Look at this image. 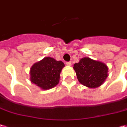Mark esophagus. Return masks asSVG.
<instances>
[{
    "label": "esophagus",
    "mask_w": 127,
    "mask_h": 127,
    "mask_svg": "<svg viewBox=\"0 0 127 127\" xmlns=\"http://www.w3.org/2000/svg\"><path fill=\"white\" fill-rule=\"evenodd\" d=\"M66 64L68 65V66H71V62L69 61V62H66Z\"/></svg>",
    "instance_id": "esophagus-1"
}]
</instances>
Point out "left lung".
Here are the masks:
<instances>
[{
    "label": "left lung",
    "instance_id": "8db88e82",
    "mask_svg": "<svg viewBox=\"0 0 127 127\" xmlns=\"http://www.w3.org/2000/svg\"><path fill=\"white\" fill-rule=\"evenodd\" d=\"M78 81L86 87L95 88L103 83L108 76V67L103 63L83 58L74 67Z\"/></svg>",
    "mask_w": 127,
    "mask_h": 127
}]
</instances>
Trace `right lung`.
<instances>
[{
  "mask_svg": "<svg viewBox=\"0 0 127 127\" xmlns=\"http://www.w3.org/2000/svg\"><path fill=\"white\" fill-rule=\"evenodd\" d=\"M64 64L62 61L47 57L37 63L31 69V81L43 90L55 87L59 83L60 74Z\"/></svg>",
  "mask_w": 127,
  "mask_h": 127,
  "instance_id": "obj_1",
  "label": "right lung"
}]
</instances>
